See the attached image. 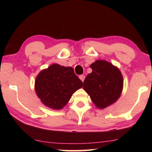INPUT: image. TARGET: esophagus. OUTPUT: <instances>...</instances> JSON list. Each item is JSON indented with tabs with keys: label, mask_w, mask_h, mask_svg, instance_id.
<instances>
[{
	"label": "esophagus",
	"mask_w": 152,
	"mask_h": 152,
	"mask_svg": "<svg viewBox=\"0 0 152 152\" xmlns=\"http://www.w3.org/2000/svg\"><path fill=\"white\" fill-rule=\"evenodd\" d=\"M79 78L80 79L82 82H84V79H85V76H84V75H80V76H79Z\"/></svg>",
	"instance_id": "1"
}]
</instances>
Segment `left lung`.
<instances>
[{"instance_id": "obj_1", "label": "left lung", "mask_w": 152, "mask_h": 152, "mask_svg": "<svg viewBox=\"0 0 152 152\" xmlns=\"http://www.w3.org/2000/svg\"><path fill=\"white\" fill-rule=\"evenodd\" d=\"M92 72L84 81L83 88L99 109L116 102L123 91V79L119 68L105 60H96L91 65Z\"/></svg>"}]
</instances>
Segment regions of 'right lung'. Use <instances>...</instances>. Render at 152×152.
Returning <instances> with one entry per match:
<instances>
[{
    "mask_svg": "<svg viewBox=\"0 0 152 152\" xmlns=\"http://www.w3.org/2000/svg\"><path fill=\"white\" fill-rule=\"evenodd\" d=\"M82 85L72 67L53 64L36 77L35 91L46 107L59 110L68 103L74 92Z\"/></svg>",
    "mask_w": 152,
    "mask_h": 152,
    "instance_id": "1",
    "label": "right lung"
}]
</instances>
